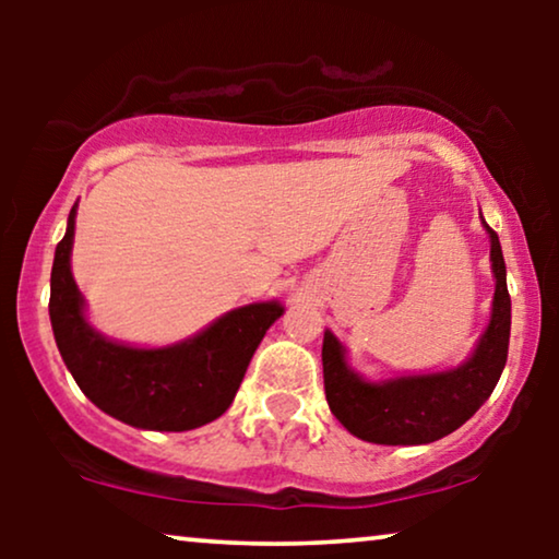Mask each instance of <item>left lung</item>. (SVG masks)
I'll return each instance as SVG.
<instances>
[{
    "instance_id": "8db88e82",
    "label": "left lung",
    "mask_w": 559,
    "mask_h": 559,
    "mask_svg": "<svg viewBox=\"0 0 559 559\" xmlns=\"http://www.w3.org/2000/svg\"><path fill=\"white\" fill-rule=\"evenodd\" d=\"M486 228L491 234V262L496 274L493 312L476 354L461 369L369 384L348 371L343 346L333 333H325V400L350 435L366 442H379V445H425V442H435L455 432L491 396L507 366L511 297L499 234L491 226Z\"/></svg>"
}]
</instances>
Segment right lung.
<instances>
[{"mask_svg": "<svg viewBox=\"0 0 559 559\" xmlns=\"http://www.w3.org/2000/svg\"><path fill=\"white\" fill-rule=\"evenodd\" d=\"M73 224L75 209L52 262L50 323L81 392L106 415L142 430L182 432L224 415L266 328L282 316V305H247L173 348L119 346L83 320V300L71 274Z\"/></svg>", "mask_w": 559, "mask_h": 559, "instance_id": "add662e5", "label": "right lung"}]
</instances>
